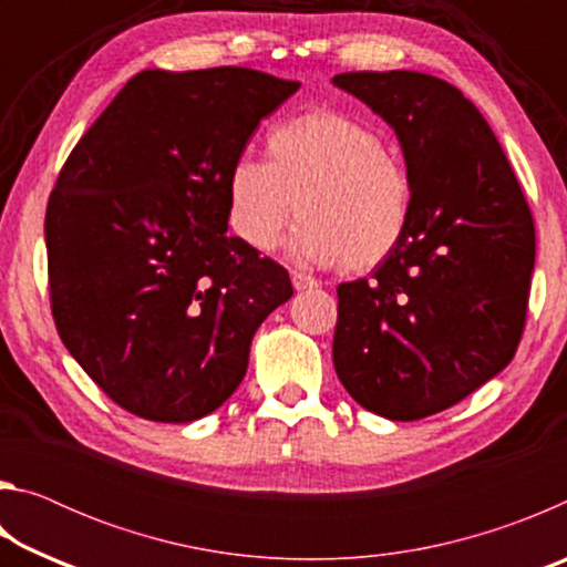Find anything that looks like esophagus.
Instances as JSON below:
<instances>
[{
	"label": "esophagus",
	"instance_id": "1",
	"mask_svg": "<svg viewBox=\"0 0 567 567\" xmlns=\"http://www.w3.org/2000/svg\"><path fill=\"white\" fill-rule=\"evenodd\" d=\"M290 277H292V287H295L297 292H302V290H310V287L318 285V280H315V277L305 275V272H297V270H295Z\"/></svg>",
	"mask_w": 567,
	"mask_h": 567
}]
</instances>
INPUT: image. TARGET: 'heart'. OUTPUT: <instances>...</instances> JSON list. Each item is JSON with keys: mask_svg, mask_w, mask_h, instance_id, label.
<instances>
[{"mask_svg": "<svg viewBox=\"0 0 567 567\" xmlns=\"http://www.w3.org/2000/svg\"><path fill=\"white\" fill-rule=\"evenodd\" d=\"M267 162L239 157L227 172V219L265 252L295 217L292 252L364 275L392 260L410 235L415 182L382 134L334 110H315L267 132Z\"/></svg>", "mask_w": 567, "mask_h": 567, "instance_id": "heart-1", "label": "heart"}]
</instances>
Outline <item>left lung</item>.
Returning a JSON list of instances; mask_svg holds the SVG:
<instances>
[{
    "mask_svg": "<svg viewBox=\"0 0 567 567\" xmlns=\"http://www.w3.org/2000/svg\"><path fill=\"white\" fill-rule=\"evenodd\" d=\"M395 130L415 182L402 247L338 287L332 362L364 410L420 420L495 378L520 344L535 265L533 213L491 124L433 74L332 80Z\"/></svg>",
    "mask_w": 567,
    "mask_h": 567,
    "instance_id": "obj_1",
    "label": "left lung"
}]
</instances>
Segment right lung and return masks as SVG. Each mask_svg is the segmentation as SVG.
Returning <instances> with one entry per match:
<instances>
[{"instance_id":"obj_1","label":"right lung","mask_w":567,"mask_h":567,"mask_svg":"<svg viewBox=\"0 0 567 567\" xmlns=\"http://www.w3.org/2000/svg\"><path fill=\"white\" fill-rule=\"evenodd\" d=\"M297 90L247 66L145 70L66 157L44 217L54 324L132 415L217 410L255 330L292 297L282 265L227 235L225 179Z\"/></svg>"}]
</instances>
